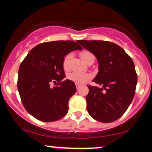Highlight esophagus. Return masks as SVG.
<instances>
[{
  "label": "esophagus",
  "mask_w": 152,
  "mask_h": 152,
  "mask_svg": "<svg viewBox=\"0 0 152 152\" xmlns=\"http://www.w3.org/2000/svg\"><path fill=\"white\" fill-rule=\"evenodd\" d=\"M76 88L78 89V88H80V86H81V84H78V83H76Z\"/></svg>",
  "instance_id": "1"
}]
</instances>
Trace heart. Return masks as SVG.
Wrapping results in <instances>:
<instances>
[{
  "label": "heart",
  "mask_w": 152,
  "mask_h": 152,
  "mask_svg": "<svg viewBox=\"0 0 152 152\" xmlns=\"http://www.w3.org/2000/svg\"><path fill=\"white\" fill-rule=\"evenodd\" d=\"M81 58L83 59V61L84 62H87L91 58L94 57L91 52L89 51H82L80 53ZM72 58V53H68L67 55L64 57V61H63V67L65 70H68L69 69V64H70L71 59ZM91 78L90 74H87V73H80V72H71L68 74V78L71 81L75 82L76 83H78V84H81V83H83L85 82L88 81V79Z\"/></svg>",
  "instance_id": "b5f03b06"
}]
</instances>
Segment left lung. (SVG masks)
Instances as JSON below:
<instances>
[{
	"label": "left lung",
	"mask_w": 152,
	"mask_h": 152,
	"mask_svg": "<svg viewBox=\"0 0 152 152\" xmlns=\"http://www.w3.org/2000/svg\"><path fill=\"white\" fill-rule=\"evenodd\" d=\"M77 42L91 52L99 63V72L93 81L102 88L87 86V111L96 121H116L124 114L135 94L137 74L133 61L121 47L109 41Z\"/></svg>",
	"instance_id": "1"
}]
</instances>
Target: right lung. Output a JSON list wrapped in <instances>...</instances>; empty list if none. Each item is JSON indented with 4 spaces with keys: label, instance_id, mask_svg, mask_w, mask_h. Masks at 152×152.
<instances>
[{
    "label": "right lung",
    "instance_id": "add662e5",
    "mask_svg": "<svg viewBox=\"0 0 152 152\" xmlns=\"http://www.w3.org/2000/svg\"><path fill=\"white\" fill-rule=\"evenodd\" d=\"M82 47L73 41H56L38 44L31 49L18 69V90L26 111L41 121H55L69 111V99L76 87L66 77L64 57ZM53 82L57 86H50Z\"/></svg>",
    "mask_w": 152,
    "mask_h": 152
}]
</instances>
